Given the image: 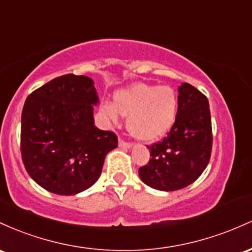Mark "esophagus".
Returning a JSON list of instances; mask_svg holds the SVG:
<instances>
[{
	"instance_id": "esophagus-1",
	"label": "esophagus",
	"mask_w": 252,
	"mask_h": 252,
	"mask_svg": "<svg viewBox=\"0 0 252 252\" xmlns=\"http://www.w3.org/2000/svg\"><path fill=\"white\" fill-rule=\"evenodd\" d=\"M119 146L123 149H129L132 146L131 143H127V141L123 140V139H119Z\"/></svg>"
}]
</instances>
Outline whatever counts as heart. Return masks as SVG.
<instances>
[{
  "label": "heart",
  "instance_id": "heart-1",
  "mask_svg": "<svg viewBox=\"0 0 252 252\" xmlns=\"http://www.w3.org/2000/svg\"><path fill=\"white\" fill-rule=\"evenodd\" d=\"M179 109V97L170 87L134 83L115 93L114 104L104 102L101 111L112 123H118L119 113L127 118V128L137 139L155 141L174 126Z\"/></svg>",
  "mask_w": 252,
  "mask_h": 252
}]
</instances>
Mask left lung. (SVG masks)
<instances>
[{
    "instance_id": "8db88e82",
    "label": "left lung",
    "mask_w": 252,
    "mask_h": 252,
    "mask_svg": "<svg viewBox=\"0 0 252 252\" xmlns=\"http://www.w3.org/2000/svg\"><path fill=\"white\" fill-rule=\"evenodd\" d=\"M208 100L189 83L179 87V109L163 140L148 145L149 163L139 168L140 180L157 190H179L191 185L207 166L212 152Z\"/></svg>"
}]
</instances>
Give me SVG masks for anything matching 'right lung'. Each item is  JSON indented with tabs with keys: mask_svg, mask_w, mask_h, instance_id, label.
<instances>
[{
	"mask_svg": "<svg viewBox=\"0 0 252 252\" xmlns=\"http://www.w3.org/2000/svg\"><path fill=\"white\" fill-rule=\"evenodd\" d=\"M94 81L73 73L28 95L21 114V156L31 177L47 191L75 195L98 180L106 155L118 146L112 131L94 125Z\"/></svg>",
	"mask_w": 252,
	"mask_h": 252,
	"instance_id": "obj_1",
	"label": "right lung"
}]
</instances>
